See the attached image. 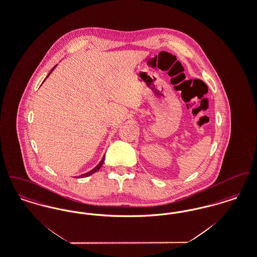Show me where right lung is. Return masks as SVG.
Wrapping results in <instances>:
<instances>
[{
	"instance_id": "1",
	"label": "right lung",
	"mask_w": 257,
	"mask_h": 257,
	"mask_svg": "<svg viewBox=\"0 0 257 257\" xmlns=\"http://www.w3.org/2000/svg\"><path fill=\"white\" fill-rule=\"evenodd\" d=\"M56 66H57V65H55V66H54V67H53V68L51 69V71H50L49 74L47 75V77H46V78H48V77H49L50 74L52 73V71H53V70H54V69L56 68ZM46 78H45V80H46ZM45 80H44V81H45ZM104 160H105V155L103 156V158H102V160L100 161V163L98 164L97 166H96V167H95L94 169H92L91 171H88V172H86V173H84V174H81V175H80L79 177H81V178H84V177H87V176H89V175L93 174L94 172H96V171H99V170H100V168L102 167L103 163H104Z\"/></svg>"
}]
</instances>
